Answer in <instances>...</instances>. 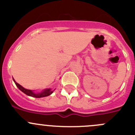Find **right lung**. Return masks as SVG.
Listing matches in <instances>:
<instances>
[{
	"instance_id": "right-lung-1",
	"label": "right lung",
	"mask_w": 135,
	"mask_h": 135,
	"mask_svg": "<svg viewBox=\"0 0 135 135\" xmlns=\"http://www.w3.org/2000/svg\"><path fill=\"white\" fill-rule=\"evenodd\" d=\"M13 81H14L15 84H16V86L20 89L22 92H23L24 93L26 94L28 96H31V97H36V98H40V97H47L49 96V95H51V93H53V91H51V89H45L43 91H42L41 93H34L32 91L30 90V89H25L24 88H23L21 85H20L19 84H17L15 80L13 79Z\"/></svg>"
}]
</instances>
